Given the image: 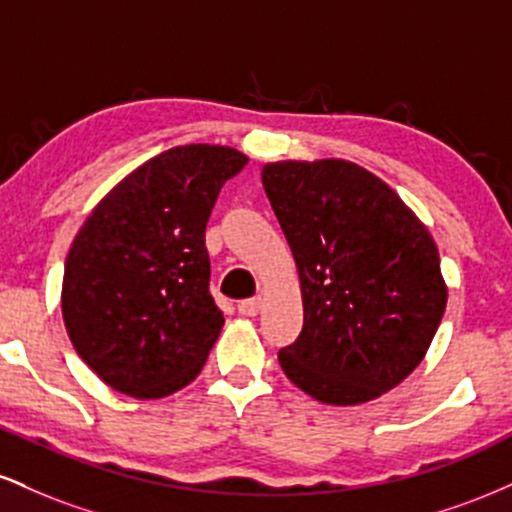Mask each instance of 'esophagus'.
Listing matches in <instances>:
<instances>
[{
    "instance_id": "34e87169",
    "label": "esophagus",
    "mask_w": 512,
    "mask_h": 512,
    "mask_svg": "<svg viewBox=\"0 0 512 512\" xmlns=\"http://www.w3.org/2000/svg\"><path fill=\"white\" fill-rule=\"evenodd\" d=\"M260 305H262L260 298H248V301L238 303V313L245 317H255L257 313H260Z\"/></svg>"
}]
</instances>
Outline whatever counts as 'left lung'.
Returning a JSON list of instances; mask_svg holds the SVG:
<instances>
[{"mask_svg": "<svg viewBox=\"0 0 512 512\" xmlns=\"http://www.w3.org/2000/svg\"><path fill=\"white\" fill-rule=\"evenodd\" d=\"M262 185L303 291V330L279 351L286 378L339 407L392 390L421 363L448 303L431 233L349 161L267 163Z\"/></svg>", "mask_w": 512, "mask_h": 512, "instance_id": "obj_1", "label": "left lung"}]
</instances>
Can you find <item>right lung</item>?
Returning <instances> with one entry per match:
<instances>
[{
    "label": "right lung",
    "mask_w": 512,
    "mask_h": 512,
    "mask_svg": "<svg viewBox=\"0 0 512 512\" xmlns=\"http://www.w3.org/2000/svg\"><path fill=\"white\" fill-rule=\"evenodd\" d=\"M245 163L228 146H175L115 185L76 233L64 325L113 390L158 399L202 370L223 327L204 233L223 182Z\"/></svg>",
    "instance_id": "obj_1"
}]
</instances>
